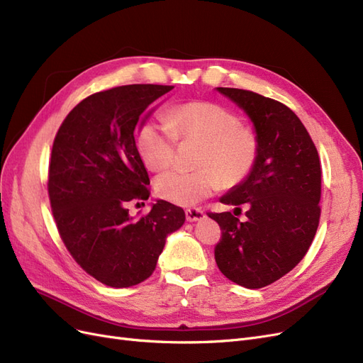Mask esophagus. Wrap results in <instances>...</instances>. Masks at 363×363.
<instances>
[{
	"mask_svg": "<svg viewBox=\"0 0 363 363\" xmlns=\"http://www.w3.org/2000/svg\"><path fill=\"white\" fill-rule=\"evenodd\" d=\"M203 218H204V213L201 208H188V211H186V219H188L189 223L200 221Z\"/></svg>",
	"mask_w": 363,
	"mask_h": 363,
	"instance_id": "1",
	"label": "esophagus"
}]
</instances>
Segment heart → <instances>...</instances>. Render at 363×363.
Masks as SVG:
<instances>
[{
    "label": "heart",
    "instance_id": "b5f03b06",
    "mask_svg": "<svg viewBox=\"0 0 363 363\" xmlns=\"http://www.w3.org/2000/svg\"><path fill=\"white\" fill-rule=\"evenodd\" d=\"M177 140L199 144L192 172L168 171L156 180V192L179 206H194L212 195L219 186L233 188L255 167L259 140L255 131L240 124L228 108L189 101L171 107L160 123H145L138 131V150L151 171L169 168Z\"/></svg>",
    "mask_w": 363,
    "mask_h": 363
}]
</instances>
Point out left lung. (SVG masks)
Masks as SVG:
<instances>
[{
  "mask_svg": "<svg viewBox=\"0 0 363 363\" xmlns=\"http://www.w3.org/2000/svg\"><path fill=\"white\" fill-rule=\"evenodd\" d=\"M251 119L259 140L255 167L219 201L247 206V221L232 212L208 213L221 227L216 265L240 286L259 289L298 265L320 224L321 167L315 144L289 107L256 92L216 87Z\"/></svg>",
  "mask_w": 363,
  "mask_h": 363,
  "instance_id": "left-lung-1",
  "label": "left lung"
}]
</instances>
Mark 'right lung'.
I'll list each match as a JSON object with an SVG mask.
<instances>
[{
	"mask_svg": "<svg viewBox=\"0 0 363 363\" xmlns=\"http://www.w3.org/2000/svg\"><path fill=\"white\" fill-rule=\"evenodd\" d=\"M171 89L127 84L96 92L72 108L54 139L48 194L57 230L74 260L107 286L147 280L168 235L184 224L183 208L163 200L145 216H131L127 208L150 196L136 125Z\"/></svg>",
	"mask_w": 363,
	"mask_h": 363,
	"instance_id": "1",
	"label": "right lung"
}]
</instances>
